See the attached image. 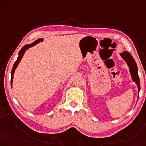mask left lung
<instances>
[{"instance_id": "left-lung-1", "label": "left lung", "mask_w": 146, "mask_h": 146, "mask_svg": "<svg viewBox=\"0 0 146 146\" xmlns=\"http://www.w3.org/2000/svg\"><path fill=\"white\" fill-rule=\"evenodd\" d=\"M121 57L125 60V62H127V64L129 67L130 72L132 76V79L133 80L134 82H136L137 86H138L139 96V92H140V82L138 73V67H137L135 60H134L131 54L128 52H123V53H121Z\"/></svg>"}]
</instances>
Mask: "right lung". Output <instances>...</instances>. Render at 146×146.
I'll list each match as a JSON object with an SVG mask.
<instances>
[{"label": "right lung", "instance_id": "obj_1", "mask_svg": "<svg viewBox=\"0 0 146 146\" xmlns=\"http://www.w3.org/2000/svg\"><path fill=\"white\" fill-rule=\"evenodd\" d=\"M43 40L42 38H39L38 39V40H36V41H35L34 42L31 43V44H27V45H25L24 46H23L22 48H21L20 50V51L19 52V56L17 57V60L16 62H15L14 66H13V67H12V71H11V75H12V76H11V86H12V80H13V77H14V71L15 70H16V67H17V66H18L19 63V62H20L21 58H22L23 54H24L25 52L26 51V50H27L28 48H31L32 46H33L36 45V44H38V43H39L40 42H42V41Z\"/></svg>", "mask_w": 146, "mask_h": 146}]
</instances>
